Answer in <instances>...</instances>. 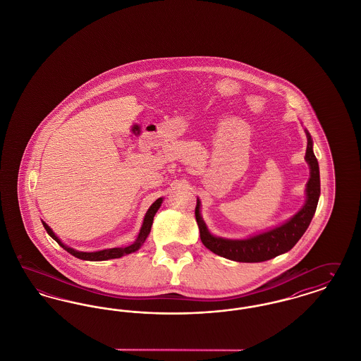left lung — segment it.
Masks as SVG:
<instances>
[{
  "label": "left lung",
  "mask_w": 361,
  "mask_h": 361,
  "mask_svg": "<svg viewBox=\"0 0 361 361\" xmlns=\"http://www.w3.org/2000/svg\"><path fill=\"white\" fill-rule=\"evenodd\" d=\"M307 137V149L305 159L309 164L310 178L306 184V202L303 207L290 218L286 224L276 226L267 231L255 234L245 240H228L216 237L209 233L200 214V200L197 199L195 216L200 230V240L212 253L238 262H261L280 256L296 245L307 230L315 214L321 195L319 166L312 152V139L305 128Z\"/></svg>",
  "instance_id": "8db88e82"
}]
</instances>
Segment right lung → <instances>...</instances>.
<instances>
[{
    "mask_svg": "<svg viewBox=\"0 0 361 361\" xmlns=\"http://www.w3.org/2000/svg\"><path fill=\"white\" fill-rule=\"evenodd\" d=\"M162 202H164V199L159 197L150 206V208L146 212V215H145V219H143V224H142V227L139 230L137 240H134L130 246H124V247H112V249H104V250H99V252H78V250H75L73 247L66 246L62 240H59L54 234V231L50 228V226L46 224V222H43V226H44L46 231L49 233V235L51 237L52 240H56L59 243V246H62L68 253H70L74 257L80 258V259H86V261H105V259H112V258H121L123 256H126V255L137 252V249L145 243V240L150 234L155 212L158 211V208L161 207Z\"/></svg>",
    "mask_w": 361,
    "mask_h": 361,
    "instance_id": "1",
    "label": "right lung"
}]
</instances>
